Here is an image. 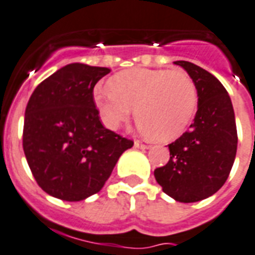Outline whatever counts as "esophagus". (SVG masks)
<instances>
[{"instance_id":"34e87169","label":"esophagus","mask_w":255,"mask_h":255,"mask_svg":"<svg viewBox=\"0 0 255 255\" xmlns=\"http://www.w3.org/2000/svg\"><path fill=\"white\" fill-rule=\"evenodd\" d=\"M134 148H138V149H148L149 146L145 145V144H142V142H140L138 140H136L134 141Z\"/></svg>"}]
</instances>
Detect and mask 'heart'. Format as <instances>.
<instances>
[{
    "label": "heart",
    "instance_id": "b5f03b06",
    "mask_svg": "<svg viewBox=\"0 0 255 255\" xmlns=\"http://www.w3.org/2000/svg\"><path fill=\"white\" fill-rule=\"evenodd\" d=\"M109 89L94 92V103L105 126L118 129L134 110L141 131L158 141L179 137L198 107V89L183 70L123 72L110 80Z\"/></svg>",
    "mask_w": 255,
    "mask_h": 255
}]
</instances>
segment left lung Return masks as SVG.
<instances>
[{"instance_id":"obj_1","label":"left lung","mask_w":255,"mask_h":255,"mask_svg":"<svg viewBox=\"0 0 255 255\" xmlns=\"http://www.w3.org/2000/svg\"><path fill=\"white\" fill-rule=\"evenodd\" d=\"M198 89V111L188 131L169 144L170 160L154 170L162 191L177 202L194 203L219 191L237 152V128L231 97L220 81L188 61H175Z\"/></svg>"}]
</instances>
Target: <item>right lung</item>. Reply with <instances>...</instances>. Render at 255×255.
I'll use <instances>...</instances> for the list:
<instances>
[{"label": "right lung", "instance_id": "add662e5", "mask_svg": "<svg viewBox=\"0 0 255 255\" xmlns=\"http://www.w3.org/2000/svg\"><path fill=\"white\" fill-rule=\"evenodd\" d=\"M109 68L68 64L36 86L24 113L23 150L43 191L67 202L94 195L133 141L105 128L93 90Z\"/></svg>", "mask_w": 255, "mask_h": 255}]
</instances>
